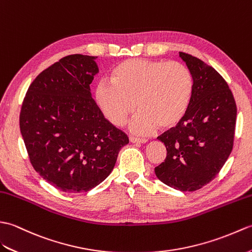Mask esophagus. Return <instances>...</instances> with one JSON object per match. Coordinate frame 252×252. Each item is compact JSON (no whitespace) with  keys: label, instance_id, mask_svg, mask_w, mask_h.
I'll return each mask as SVG.
<instances>
[{"label":"esophagus","instance_id":"34e87169","mask_svg":"<svg viewBox=\"0 0 252 252\" xmlns=\"http://www.w3.org/2000/svg\"><path fill=\"white\" fill-rule=\"evenodd\" d=\"M129 140L132 143H145V142H148L147 139H144V138H136V137H130Z\"/></svg>","mask_w":252,"mask_h":252}]
</instances>
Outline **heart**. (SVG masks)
Wrapping results in <instances>:
<instances>
[{
    "mask_svg": "<svg viewBox=\"0 0 252 252\" xmlns=\"http://www.w3.org/2000/svg\"><path fill=\"white\" fill-rule=\"evenodd\" d=\"M110 80L96 85L98 105L115 126L124 125L140 109L131 123V130L140 135L158 125L163 129L177 126L192 101L193 75L178 61L127 59L114 66Z\"/></svg>",
    "mask_w": 252,
    "mask_h": 252,
    "instance_id": "heart-1",
    "label": "heart"
}]
</instances>
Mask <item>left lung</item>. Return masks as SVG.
I'll return each mask as SVG.
<instances>
[{"label": "left lung", "instance_id": "1", "mask_svg": "<svg viewBox=\"0 0 252 252\" xmlns=\"http://www.w3.org/2000/svg\"><path fill=\"white\" fill-rule=\"evenodd\" d=\"M194 81L192 101L179 124L158 137L167 150L155 175L166 186L193 192L214 180L230 156L237 109L224 79L200 59L180 52Z\"/></svg>", "mask_w": 252, "mask_h": 252}]
</instances>
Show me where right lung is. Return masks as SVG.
Here are the masks:
<instances>
[{"label": "right lung", "mask_w": 252, "mask_h": 252, "mask_svg": "<svg viewBox=\"0 0 252 252\" xmlns=\"http://www.w3.org/2000/svg\"><path fill=\"white\" fill-rule=\"evenodd\" d=\"M94 59L61 58L35 77L21 107L20 132L33 168L66 193L91 191L105 180L129 142L92 97Z\"/></svg>", "instance_id": "obj_1"}]
</instances>
